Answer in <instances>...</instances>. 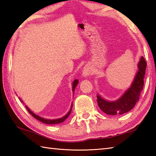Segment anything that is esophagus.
<instances>
[{
	"label": "esophagus",
	"mask_w": 156,
	"mask_h": 156,
	"mask_svg": "<svg viewBox=\"0 0 156 156\" xmlns=\"http://www.w3.org/2000/svg\"><path fill=\"white\" fill-rule=\"evenodd\" d=\"M92 71V68L90 65H86L83 69V72H82V75H83L84 77H87L89 75L91 74Z\"/></svg>",
	"instance_id": "1"
}]
</instances>
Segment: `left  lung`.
I'll return each instance as SVG.
<instances>
[{
    "instance_id": "left-lung-1",
    "label": "left lung",
    "mask_w": 156,
    "mask_h": 156,
    "mask_svg": "<svg viewBox=\"0 0 156 156\" xmlns=\"http://www.w3.org/2000/svg\"><path fill=\"white\" fill-rule=\"evenodd\" d=\"M147 63L141 56L137 65L138 71L135 76L132 84L121 98L115 101H108L97 95V102L101 110L107 115H122L133 108L140 100L141 92L144 88V78L145 76Z\"/></svg>"
}]
</instances>
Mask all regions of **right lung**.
Listing matches in <instances>:
<instances>
[{
    "instance_id": "right-lung-1",
    "label": "right lung",
    "mask_w": 156,
    "mask_h": 156,
    "mask_svg": "<svg viewBox=\"0 0 156 156\" xmlns=\"http://www.w3.org/2000/svg\"><path fill=\"white\" fill-rule=\"evenodd\" d=\"M78 83V80H75L74 82H73V84H72V91H73V92L74 91L75 88H76V86H77ZM20 101H22L21 100V99H20ZM22 102H23V101H22ZM25 107H26V108L27 109V111H28V112H29V113H30V114L33 116V117H34V118H35L36 119H37V120H39V121H41V122H44V123L48 124V125H52V124H59V123H60V122H64V121L66 120V119L68 117V116L69 115V114H70V112H71V111H72V106H71L70 110L69 111V112L64 116V117H62V118H60V119H54V120H53V119H52V120H51V119H44V118H42V117H39V116L34 114V112H33L30 110V109H29V108L27 107V106H25Z\"/></svg>"
}]
</instances>
